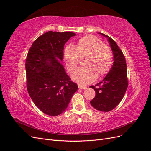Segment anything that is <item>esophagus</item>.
I'll use <instances>...</instances> for the list:
<instances>
[{"label":"esophagus","instance_id":"34e87169","mask_svg":"<svg viewBox=\"0 0 151 151\" xmlns=\"http://www.w3.org/2000/svg\"><path fill=\"white\" fill-rule=\"evenodd\" d=\"M78 88H79V89H86L87 88L86 86H81V85H79L78 86Z\"/></svg>","mask_w":151,"mask_h":151}]
</instances>
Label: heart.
Segmentation results:
<instances>
[{
  "label": "heart",
  "instance_id": "1",
  "mask_svg": "<svg viewBox=\"0 0 151 151\" xmlns=\"http://www.w3.org/2000/svg\"><path fill=\"white\" fill-rule=\"evenodd\" d=\"M86 55L84 61L85 67L77 70L72 79L81 85L93 82L98 77L106 74L111 69L113 57L111 48L104 45L102 41L93 35L81 38L74 48L67 47L63 52V58L68 70L74 72L79 63V57Z\"/></svg>",
  "mask_w": 151,
  "mask_h": 151
}]
</instances>
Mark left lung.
Segmentation results:
<instances>
[{"mask_svg":"<svg viewBox=\"0 0 151 151\" xmlns=\"http://www.w3.org/2000/svg\"><path fill=\"white\" fill-rule=\"evenodd\" d=\"M108 38L113 53V64L103 81L89 88L94 89L95 97L91 104L96 109L108 112L116 108L125 94L128 87L127 64L124 55L116 42L109 36L99 33ZM98 85V87H96Z\"/></svg>","mask_w":151,"mask_h":151,"instance_id":"left-lung-1","label":"left lung"}]
</instances>
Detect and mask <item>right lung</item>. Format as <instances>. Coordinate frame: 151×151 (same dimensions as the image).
Instances as JSON below:
<instances>
[{
	"label": "right lung",
	"mask_w": 151,
	"mask_h": 151,
	"mask_svg": "<svg viewBox=\"0 0 151 151\" xmlns=\"http://www.w3.org/2000/svg\"><path fill=\"white\" fill-rule=\"evenodd\" d=\"M76 34L48 31L36 39L26 60L28 92L35 104L50 116L64 111L78 89L62 63L63 46Z\"/></svg>",
	"instance_id": "1"
}]
</instances>
